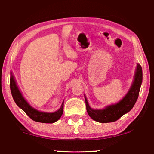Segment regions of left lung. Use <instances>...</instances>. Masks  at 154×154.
I'll return each mask as SVG.
<instances>
[{"instance_id":"obj_1","label":"left lung","mask_w":154,"mask_h":154,"mask_svg":"<svg viewBox=\"0 0 154 154\" xmlns=\"http://www.w3.org/2000/svg\"><path fill=\"white\" fill-rule=\"evenodd\" d=\"M142 79V69L140 64H137L133 83L127 94L118 103L107 105L101 109H92L89 106L86 96L84 95L86 109L89 116L91 119L99 123H109L117 121L134 107L139 96Z\"/></svg>"}]
</instances>
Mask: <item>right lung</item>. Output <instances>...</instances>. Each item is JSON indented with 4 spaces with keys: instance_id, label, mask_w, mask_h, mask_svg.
<instances>
[{
    "instance_id": "add662e5",
    "label": "right lung",
    "mask_w": 154,
    "mask_h": 154,
    "mask_svg": "<svg viewBox=\"0 0 154 154\" xmlns=\"http://www.w3.org/2000/svg\"><path fill=\"white\" fill-rule=\"evenodd\" d=\"M10 87L12 96L16 104L19 106L21 109L25 111V113L30 118L32 119L33 121L45 123H55L60 119L63 112V104L64 101H63L61 107L59 109L52 113L43 112V111H38L35 109L29 104L28 102L21 93L20 91L17 86L16 81H15L13 73L11 72L10 78Z\"/></svg>"
}]
</instances>
